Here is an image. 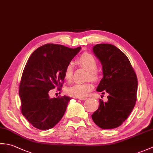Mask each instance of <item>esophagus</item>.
<instances>
[{"label": "esophagus", "mask_w": 153, "mask_h": 153, "mask_svg": "<svg viewBox=\"0 0 153 153\" xmlns=\"http://www.w3.org/2000/svg\"><path fill=\"white\" fill-rule=\"evenodd\" d=\"M77 98L81 100H86L87 98H86V97H77Z\"/></svg>", "instance_id": "esophagus-1"}]
</instances>
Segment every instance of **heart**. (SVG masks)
I'll list each match as a JSON object with an SVG mask.
<instances>
[{
	"label": "heart",
	"mask_w": 153,
	"mask_h": 153,
	"mask_svg": "<svg viewBox=\"0 0 153 153\" xmlns=\"http://www.w3.org/2000/svg\"><path fill=\"white\" fill-rule=\"evenodd\" d=\"M77 64L88 70V77L94 81L97 80L99 74L97 68V60L90 53H84L78 59ZM65 79L70 81L73 76V66L72 63H68L65 69ZM93 88V85L90 82L77 83L66 88V92L69 94L77 97H84L87 96Z\"/></svg>",
	"instance_id": "obj_1"
}]
</instances>
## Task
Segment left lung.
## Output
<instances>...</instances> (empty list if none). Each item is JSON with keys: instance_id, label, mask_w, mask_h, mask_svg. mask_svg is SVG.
Here are the masks:
<instances>
[{"instance_id": "8db88e82", "label": "left lung", "mask_w": 153, "mask_h": 153, "mask_svg": "<svg viewBox=\"0 0 153 153\" xmlns=\"http://www.w3.org/2000/svg\"><path fill=\"white\" fill-rule=\"evenodd\" d=\"M93 50L101 62L103 71L97 91L109 95L108 102L100 99L99 107L91 115L92 119L102 129L115 128L128 118L136 104V74L126 55L115 45L97 44Z\"/></svg>"}]
</instances>
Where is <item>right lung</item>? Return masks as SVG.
I'll return each instance as SVG.
<instances>
[{"mask_svg":"<svg viewBox=\"0 0 153 153\" xmlns=\"http://www.w3.org/2000/svg\"><path fill=\"white\" fill-rule=\"evenodd\" d=\"M81 49L48 44L36 49L25 66L19 88L21 113L39 130L52 128L65 114L71 98H51L49 92L61 87L65 69Z\"/></svg>","mask_w":153,"mask_h":153,"instance_id":"obj_1","label":"right lung"}]
</instances>
